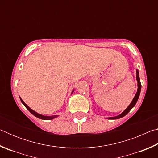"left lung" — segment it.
I'll use <instances>...</instances> for the list:
<instances>
[{"mask_svg": "<svg viewBox=\"0 0 158 158\" xmlns=\"http://www.w3.org/2000/svg\"><path fill=\"white\" fill-rule=\"evenodd\" d=\"M136 72H137V91L136 93V94L135 95V97H134L132 101L131 102V103L130 104V105L127 106V107L125 109V110L122 112V113L118 115V116H114V117H109V118H106L107 119H118V118H123V116H125V115H126L128 112H130V111L132 109L134 106H135L136 103H137V102L139 99V95H140V92H141V82H140V79H139V70L137 69H136Z\"/></svg>", "mask_w": 158, "mask_h": 158, "instance_id": "8db88e82", "label": "left lung"}]
</instances>
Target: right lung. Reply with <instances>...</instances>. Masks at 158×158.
Wrapping results in <instances>:
<instances>
[{
  "mask_svg": "<svg viewBox=\"0 0 158 158\" xmlns=\"http://www.w3.org/2000/svg\"><path fill=\"white\" fill-rule=\"evenodd\" d=\"M73 92H74V90H73V91H72V94H73ZM20 100H21V102H22L23 105L26 106V108L28 110L30 111L32 114L34 115V116L35 117L38 118H40V119H42V120H52L53 118H57L58 116V115H53V116H44V115L40 114L37 113L36 111H35L34 110H33V109L29 107V106L27 105H26V104L23 101V100L21 98H20Z\"/></svg>",
  "mask_w": 158,
  "mask_h": 158,
  "instance_id": "add662e5",
  "label": "right lung"
}]
</instances>
